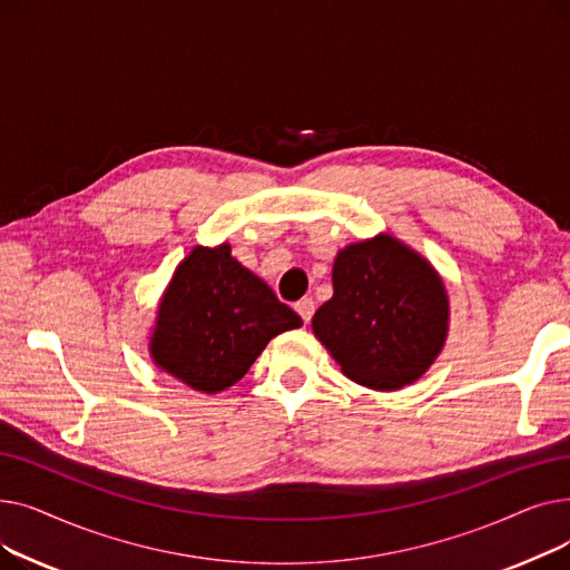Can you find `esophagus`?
I'll return each mask as SVG.
<instances>
[{"label":"esophagus","instance_id":"obj_1","mask_svg":"<svg viewBox=\"0 0 570 570\" xmlns=\"http://www.w3.org/2000/svg\"><path fill=\"white\" fill-rule=\"evenodd\" d=\"M295 312L301 314V318H303L305 323H309V321H312V314H314V301H312V297H303V301H297V303H295Z\"/></svg>","mask_w":570,"mask_h":570}]
</instances>
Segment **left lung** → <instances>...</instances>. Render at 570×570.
Listing matches in <instances>:
<instances>
[{
  "mask_svg": "<svg viewBox=\"0 0 570 570\" xmlns=\"http://www.w3.org/2000/svg\"><path fill=\"white\" fill-rule=\"evenodd\" d=\"M451 301L436 267L391 233L346 245L333 263V297L312 331L344 376L387 393L421 379L439 357Z\"/></svg>",
  "mask_w": 570,
  "mask_h": 570,
  "instance_id": "1",
  "label": "left lung"
}]
</instances>
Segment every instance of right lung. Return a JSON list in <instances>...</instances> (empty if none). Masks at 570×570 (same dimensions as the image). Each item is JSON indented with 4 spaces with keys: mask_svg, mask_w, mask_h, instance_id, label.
<instances>
[{
    "mask_svg": "<svg viewBox=\"0 0 570 570\" xmlns=\"http://www.w3.org/2000/svg\"><path fill=\"white\" fill-rule=\"evenodd\" d=\"M303 318L261 277L235 261L230 245H196L159 297L147 351L153 363L203 395L243 379L267 342Z\"/></svg>",
    "mask_w": 570,
    "mask_h": 570,
    "instance_id": "1",
    "label": "right lung"
}]
</instances>
